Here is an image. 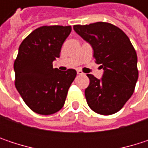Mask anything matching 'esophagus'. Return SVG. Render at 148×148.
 I'll return each instance as SVG.
<instances>
[{"instance_id": "34e87169", "label": "esophagus", "mask_w": 148, "mask_h": 148, "mask_svg": "<svg viewBox=\"0 0 148 148\" xmlns=\"http://www.w3.org/2000/svg\"><path fill=\"white\" fill-rule=\"evenodd\" d=\"M77 74H79V75H81V74H84V73H83L80 69H78V70H77Z\"/></svg>"}]
</instances>
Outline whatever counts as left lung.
<instances>
[{
  "mask_svg": "<svg viewBox=\"0 0 148 148\" xmlns=\"http://www.w3.org/2000/svg\"><path fill=\"white\" fill-rule=\"evenodd\" d=\"M74 30L92 45L93 57L103 69L101 79L87 74L90 84L85 96L88 106L104 116L119 111L132 96L138 79L137 55L130 38L106 22L75 25Z\"/></svg>",
  "mask_w": 148,
  "mask_h": 148,
  "instance_id": "left-lung-1",
  "label": "left lung"
}]
</instances>
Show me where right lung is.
<instances>
[{"instance_id": "1", "label": "right lung", "mask_w": 148, "mask_h": 148, "mask_svg": "<svg viewBox=\"0 0 148 148\" xmlns=\"http://www.w3.org/2000/svg\"><path fill=\"white\" fill-rule=\"evenodd\" d=\"M71 26L44 25L21 43L14 64L15 87L26 105L40 115H51L64 105L68 91L76 77L74 69H53Z\"/></svg>"}]
</instances>
